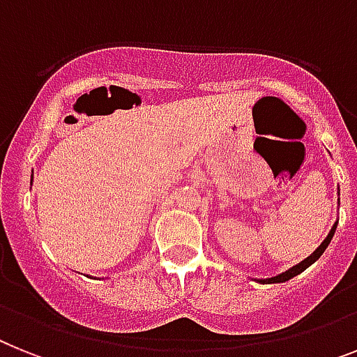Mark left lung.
I'll return each instance as SVG.
<instances>
[{
  "mask_svg": "<svg viewBox=\"0 0 357 357\" xmlns=\"http://www.w3.org/2000/svg\"><path fill=\"white\" fill-rule=\"evenodd\" d=\"M335 226H337V222H335V225H334V228L331 229V234H328V237H326L325 241H323V243H321V246H319V248H317L316 252L312 253L310 257H306L305 261H301V263H299V264H296V266H294V268H290V270H288V272H282V273H279V275H275V278H270V279H261V281H259V282H268V284H270V282H284V281H288V279H291V278H296V275H299V273H301V272H305L306 268L310 266V264H314V263H316L317 259H319L321 255H323V252H325V250H326V246H328V244H331L332 237H334Z\"/></svg>",
  "mask_w": 357,
  "mask_h": 357,
  "instance_id": "left-lung-1",
  "label": "left lung"
}]
</instances>
